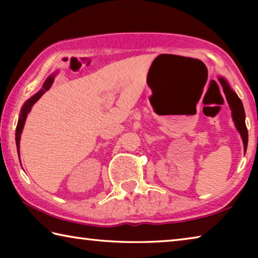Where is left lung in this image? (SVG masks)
<instances>
[{"label":"left lung","mask_w":258,"mask_h":258,"mask_svg":"<svg viewBox=\"0 0 258 258\" xmlns=\"http://www.w3.org/2000/svg\"><path fill=\"white\" fill-rule=\"evenodd\" d=\"M220 83L222 87H223V91L225 93L226 100L230 104L231 110H232V118L234 120V124L237 126V128L239 131V133L241 134L242 141H243V147L244 150L247 148V143H248V131L246 127V124H244V110H243V106L241 100L239 99V97L235 94L232 90L230 89V86L228 85L225 80L223 78H220Z\"/></svg>","instance_id":"1"}]
</instances>
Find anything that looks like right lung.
<instances>
[{"label":"right lung","mask_w":258,"mask_h":258,"mask_svg":"<svg viewBox=\"0 0 258 258\" xmlns=\"http://www.w3.org/2000/svg\"><path fill=\"white\" fill-rule=\"evenodd\" d=\"M51 85H52V77L47 78L44 84H43V89L40 91V92H37L36 94H35L34 97L30 98L28 101L24 104L23 109H21V113H20V117H19V120H18V125H17V128H16V143H17V148H18V152H19L20 134H21V132H23V128H24V125H25V121H26V117H27L28 112H30V110H32V108L35 104V102H36L37 100L42 97L43 93H44L45 91L50 89Z\"/></svg>","instance_id":"add662e5"}]
</instances>
